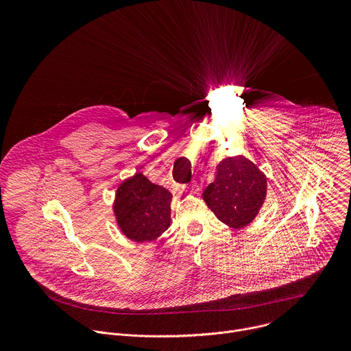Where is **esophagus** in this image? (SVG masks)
I'll return each mask as SVG.
<instances>
[{
  "label": "esophagus",
  "mask_w": 351,
  "mask_h": 351,
  "mask_svg": "<svg viewBox=\"0 0 351 351\" xmlns=\"http://www.w3.org/2000/svg\"><path fill=\"white\" fill-rule=\"evenodd\" d=\"M183 189L190 193V194H195L198 191V184L197 183H190L189 186H183Z\"/></svg>",
  "instance_id": "34e87169"
}]
</instances>
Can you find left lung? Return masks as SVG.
<instances>
[{
    "label": "left lung",
    "mask_w": 351,
    "mask_h": 351,
    "mask_svg": "<svg viewBox=\"0 0 351 351\" xmlns=\"http://www.w3.org/2000/svg\"><path fill=\"white\" fill-rule=\"evenodd\" d=\"M267 195V178L245 157H229L217 167V178L203 193L217 218L233 229L257 217Z\"/></svg>",
    "instance_id": "1"
}]
</instances>
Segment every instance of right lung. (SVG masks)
Listing matches in <instances>:
<instances>
[{"instance_id": "1", "label": "right lung", "mask_w": 351, "mask_h": 351, "mask_svg": "<svg viewBox=\"0 0 351 351\" xmlns=\"http://www.w3.org/2000/svg\"><path fill=\"white\" fill-rule=\"evenodd\" d=\"M172 194L136 173L118 187L114 213L123 234L137 243L152 241L171 225Z\"/></svg>"}]
</instances>
